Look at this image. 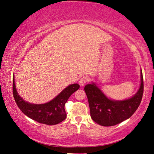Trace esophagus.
<instances>
[{"mask_svg": "<svg viewBox=\"0 0 154 154\" xmlns=\"http://www.w3.org/2000/svg\"><path fill=\"white\" fill-rule=\"evenodd\" d=\"M89 81V78L88 76H83L79 80V84L81 86H83L85 83H87Z\"/></svg>", "mask_w": 154, "mask_h": 154, "instance_id": "1", "label": "esophagus"}]
</instances>
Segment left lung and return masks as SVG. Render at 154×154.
Masks as SVG:
<instances>
[{
  "label": "left lung",
  "mask_w": 154,
  "mask_h": 154,
  "mask_svg": "<svg viewBox=\"0 0 154 154\" xmlns=\"http://www.w3.org/2000/svg\"><path fill=\"white\" fill-rule=\"evenodd\" d=\"M92 119L102 126H113L129 119L140 106L144 92V81L141 70L140 90L132 98L124 101L109 100L94 84L85 86Z\"/></svg>",
  "instance_id": "1"
}]
</instances>
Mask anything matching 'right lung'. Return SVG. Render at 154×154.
<instances>
[{
    "label": "right lung",
    "mask_w": 154,
    "mask_h": 154,
    "mask_svg": "<svg viewBox=\"0 0 154 154\" xmlns=\"http://www.w3.org/2000/svg\"><path fill=\"white\" fill-rule=\"evenodd\" d=\"M79 88V84H73L65 88L50 102L43 104H32L26 102L19 96L16 90L14 78L12 82V93L19 109L30 119L40 123L50 125H56L64 121L66 118L64 105L69 97Z\"/></svg>",
    "instance_id": "add662e5"
}]
</instances>
